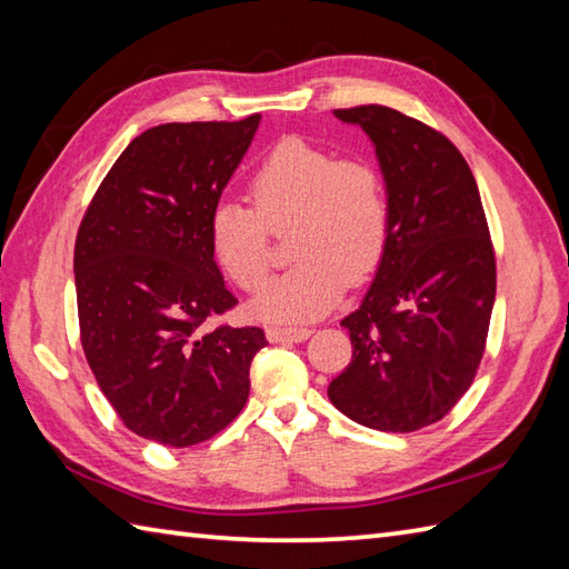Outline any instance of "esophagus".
<instances>
[{
    "label": "esophagus",
    "mask_w": 569,
    "mask_h": 569,
    "mask_svg": "<svg viewBox=\"0 0 569 569\" xmlns=\"http://www.w3.org/2000/svg\"><path fill=\"white\" fill-rule=\"evenodd\" d=\"M312 330L308 328H269L266 330V337L269 342H306Z\"/></svg>",
    "instance_id": "1"
}]
</instances>
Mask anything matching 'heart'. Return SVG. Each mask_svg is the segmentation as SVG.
I'll return each instance as SVG.
<instances>
[{
  "label": "heart",
  "mask_w": 569,
  "mask_h": 569,
  "mask_svg": "<svg viewBox=\"0 0 569 569\" xmlns=\"http://www.w3.org/2000/svg\"><path fill=\"white\" fill-rule=\"evenodd\" d=\"M253 204L222 198L208 220L210 249L232 281L253 291L271 266L269 229L293 224L288 251L298 259L271 278L251 312L263 322L296 325L325 316L347 281L369 278L391 234V198L381 168L288 137L269 149L251 176Z\"/></svg>",
  "instance_id": "b5f03b06"
}]
</instances>
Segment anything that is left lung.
I'll return each instance as SVG.
<instances>
[{"label": "left lung", "mask_w": 569, "mask_h": 569, "mask_svg": "<svg viewBox=\"0 0 569 569\" xmlns=\"http://www.w3.org/2000/svg\"><path fill=\"white\" fill-rule=\"evenodd\" d=\"M377 151L391 234L359 308L342 320L352 361L328 386L359 426L413 432L450 413L485 355L497 263L477 180L440 131L391 107L335 110Z\"/></svg>", "instance_id": "obj_1"}]
</instances>
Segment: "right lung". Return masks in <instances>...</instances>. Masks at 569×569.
Listing matches in <instances>:
<instances>
[{
    "label": "right lung",
    "mask_w": 569,
    "mask_h": 569,
    "mask_svg": "<svg viewBox=\"0 0 569 569\" xmlns=\"http://www.w3.org/2000/svg\"><path fill=\"white\" fill-rule=\"evenodd\" d=\"M261 114L161 124L104 176L76 239L80 340L107 401L139 438L210 440L249 398L259 328L204 330L234 308L208 220L244 159Z\"/></svg>",
    "instance_id": "add662e5"
}]
</instances>
